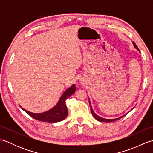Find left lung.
<instances>
[{
  "label": "left lung",
  "mask_w": 153,
  "mask_h": 153,
  "mask_svg": "<svg viewBox=\"0 0 153 153\" xmlns=\"http://www.w3.org/2000/svg\"><path fill=\"white\" fill-rule=\"evenodd\" d=\"M133 43V44H134V47L136 48V49L137 50H138V51H139V48L137 47V45H136V44L134 43V41L132 42ZM89 105H90V107H91V114H92V115L93 116V117L94 118H95L97 120H98V121H99V122H114V121H116V120H119V119H120L121 118H122L123 116H124L126 114H127L128 113H126V114H125L123 116H120V117H119V118H114V119H106V118H102V117H100L99 116H98L97 114H96L94 112V111H93V108H92V106H91V101H90V100H89ZM133 109V108H132ZM131 109V110H132ZM130 110V111H131Z\"/></svg>",
  "instance_id": "8db88e82"
}]
</instances>
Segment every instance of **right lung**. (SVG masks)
<instances>
[{"instance_id": "right-lung-1", "label": "right lung", "mask_w": 153, "mask_h": 153, "mask_svg": "<svg viewBox=\"0 0 153 153\" xmlns=\"http://www.w3.org/2000/svg\"><path fill=\"white\" fill-rule=\"evenodd\" d=\"M76 85L73 84L70 87L65 91L64 93L61 96L58 103L53 108L47 110L46 112L42 113H33L24 108L22 109L26 112L27 114L31 116L35 120H39L41 122H47L50 123H54L60 122L64 120L68 116V111L66 105V100L72 95L76 91Z\"/></svg>"}]
</instances>
